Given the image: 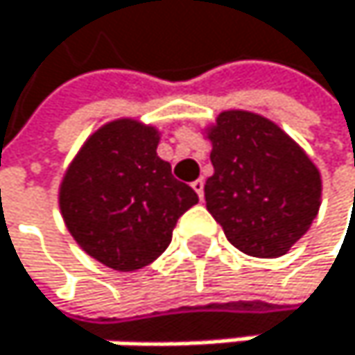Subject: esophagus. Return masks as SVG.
<instances>
[{
  "label": "esophagus",
  "instance_id": "obj_1",
  "mask_svg": "<svg viewBox=\"0 0 355 355\" xmlns=\"http://www.w3.org/2000/svg\"><path fill=\"white\" fill-rule=\"evenodd\" d=\"M191 187H193V191L198 193V198L202 200V198H204V179H198V181H193V183H191Z\"/></svg>",
  "mask_w": 355,
  "mask_h": 355
}]
</instances>
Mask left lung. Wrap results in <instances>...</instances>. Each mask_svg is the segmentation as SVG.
<instances>
[{
    "instance_id": "8db88e82",
    "label": "left lung",
    "mask_w": 355,
    "mask_h": 355,
    "mask_svg": "<svg viewBox=\"0 0 355 355\" xmlns=\"http://www.w3.org/2000/svg\"><path fill=\"white\" fill-rule=\"evenodd\" d=\"M207 138L215 172L204 198L225 239L253 257L285 255L318 217V166L277 123L255 112H221Z\"/></svg>"
}]
</instances>
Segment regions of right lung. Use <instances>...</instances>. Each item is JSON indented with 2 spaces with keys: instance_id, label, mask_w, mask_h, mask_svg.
<instances>
[{
  "instance_id": "right-lung-1",
  "label": "right lung",
  "mask_w": 355,
  "mask_h": 355,
  "mask_svg": "<svg viewBox=\"0 0 355 355\" xmlns=\"http://www.w3.org/2000/svg\"><path fill=\"white\" fill-rule=\"evenodd\" d=\"M157 144L153 125L116 119L87 138L63 174V221L83 251L108 268L132 272L157 260L179 217L198 202Z\"/></svg>"
}]
</instances>
